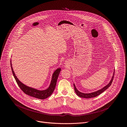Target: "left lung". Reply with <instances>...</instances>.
<instances>
[{
    "label": "left lung",
    "mask_w": 127,
    "mask_h": 127,
    "mask_svg": "<svg viewBox=\"0 0 127 127\" xmlns=\"http://www.w3.org/2000/svg\"><path fill=\"white\" fill-rule=\"evenodd\" d=\"M114 74H115V72H114V74L112 78V79L111 80V81L110 82V83H108L107 85H106L105 86H104L103 88H102V89L97 90V92H94V93H90V94H84V93H82L80 92H79L78 90L77 89V88L75 87V84H74V90H75V92L76 93V94H77V95L82 98H92V97H96L98 95H100L101 93H102L103 92H104L106 89H107L108 87H109L112 83V82L113 81L114 79Z\"/></svg>",
    "instance_id": "8db88e82"
}]
</instances>
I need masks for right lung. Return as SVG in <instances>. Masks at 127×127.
<instances>
[{
	"instance_id": "obj_1",
	"label": "right lung",
	"mask_w": 127,
	"mask_h": 127,
	"mask_svg": "<svg viewBox=\"0 0 127 127\" xmlns=\"http://www.w3.org/2000/svg\"><path fill=\"white\" fill-rule=\"evenodd\" d=\"M10 65H11V68L12 70V74L16 80V82L18 84V85H19V86L20 87V88L21 89V90L25 94L30 96L35 97L37 98L41 99H44L47 98L50 96H51V95L52 94L56 85L57 80L61 71L60 68L57 69L56 70H55V72H54L49 87L48 89L44 90H39L36 89H34L33 88H31L29 86H27L25 84H24L23 83H22L20 81H19V80L17 79V78L15 76V74L14 73V71L11 66V63Z\"/></svg>"
}]
</instances>
